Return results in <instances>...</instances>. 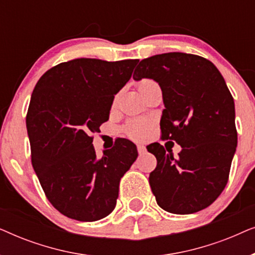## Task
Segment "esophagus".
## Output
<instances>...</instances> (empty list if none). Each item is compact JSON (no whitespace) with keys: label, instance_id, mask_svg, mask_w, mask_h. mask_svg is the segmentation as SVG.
Segmentation results:
<instances>
[{"label":"esophagus","instance_id":"1","mask_svg":"<svg viewBox=\"0 0 255 255\" xmlns=\"http://www.w3.org/2000/svg\"><path fill=\"white\" fill-rule=\"evenodd\" d=\"M137 149H138V153L139 154H145L146 153V147L144 145H137Z\"/></svg>","mask_w":255,"mask_h":255}]
</instances>
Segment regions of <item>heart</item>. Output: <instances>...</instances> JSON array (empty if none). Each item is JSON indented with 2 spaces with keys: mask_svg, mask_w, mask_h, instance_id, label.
Segmentation results:
<instances>
[{
  "mask_svg": "<svg viewBox=\"0 0 255 255\" xmlns=\"http://www.w3.org/2000/svg\"><path fill=\"white\" fill-rule=\"evenodd\" d=\"M154 85L156 83L153 80L142 79L138 82L137 88L139 93L141 94L144 90ZM149 128H151V123L147 120H132L125 125L124 132L128 138L133 139V140H142L148 134Z\"/></svg>",
  "mask_w": 255,
  "mask_h": 255,
  "instance_id": "obj_1",
  "label": "heart"
}]
</instances>
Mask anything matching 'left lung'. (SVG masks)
I'll return each instance as SVG.
<instances>
[{
    "label": "left lung",
    "mask_w": 255,
    "mask_h": 255,
    "mask_svg": "<svg viewBox=\"0 0 255 255\" xmlns=\"http://www.w3.org/2000/svg\"><path fill=\"white\" fill-rule=\"evenodd\" d=\"M153 79L162 90V140L182 149L177 158L159 142L147 146L156 167L148 181L156 203L177 215L214 203L229 181L237 147L235 102L217 67L208 59L181 52L139 62L133 79ZM168 151V149H167Z\"/></svg>",
    "instance_id": "8db88e82"
}]
</instances>
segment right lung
I'll return each instance as SVG.
<instances>
[{"label": "right lung", "instance_id": "right-lung-1", "mask_svg": "<svg viewBox=\"0 0 255 255\" xmlns=\"http://www.w3.org/2000/svg\"><path fill=\"white\" fill-rule=\"evenodd\" d=\"M138 61L74 59L48 69L34 87L26 114L31 161L47 200L66 217L95 222L116 207L137 147L121 138L99 159L92 133L109 120Z\"/></svg>", "mask_w": 255, "mask_h": 255}]
</instances>
